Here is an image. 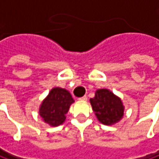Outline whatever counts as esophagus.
<instances>
[{
	"label": "esophagus",
	"mask_w": 159,
	"mask_h": 159,
	"mask_svg": "<svg viewBox=\"0 0 159 159\" xmlns=\"http://www.w3.org/2000/svg\"><path fill=\"white\" fill-rule=\"evenodd\" d=\"M79 100L80 101H86V100H87V96H86V95H84V96H82V97H80Z\"/></svg>",
	"instance_id": "esophagus-1"
}]
</instances>
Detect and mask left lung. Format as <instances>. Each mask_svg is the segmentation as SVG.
<instances>
[{
    "mask_svg": "<svg viewBox=\"0 0 159 159\" xmlns=\"http://www.w3.org/2000/svg\"><path fill=\"white\" fill-rule=\"evenodd\" d=\"M97 119L104 125L117 123L124 116V106L119 97L107 89H99L90 99Z\"/></svg>",
    "mask_w": 159,
    "mask_h": 159,
    "instance_id": "obj_1",
    "label": "left lung"
}]
</instances>
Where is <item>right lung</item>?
I'll return each instance as SVG.
<instances>
[{"label": "right lung", "instance_id": "1", "mask_svg": "<svg viewBox=\"0 0 159 159\" xmlns=\"http://www.w3.org/2000/svg\"><path fill=\"white\" fill-rule=\"evenodd\" d=\"M74 102L67 90L60 87L52 88L41 105L40 116L45 123L52 126H57L65 122V115Z\"/></svg>", "mask_w": 159, "mask_h": 159}]
</instances>
